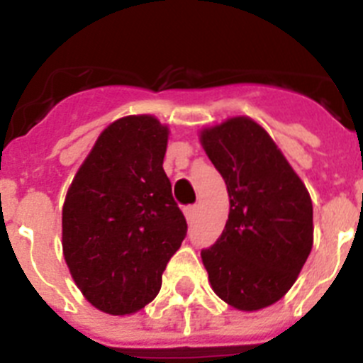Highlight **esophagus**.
<instances>
[{"mask_svg": "<svg viewBox=\"0 0 363 363\" xmlns=\"http://www.w3.org/2000/svg\"><path fill=\"white\" fill-rule=\"evenodd\" d=\"M196 214H198V205H192V207H187V209H185V218H187L189 223L194 221Z\"/></svg>", "mask_w": 363, "mask_h": 363, "instance_id": "esophagus-1", "label": "esophagus"}]
</instances>
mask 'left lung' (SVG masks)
<instances>
[{"label":"left lung","mask_w":363,"mask_h":363,"mask_svg":"<svg viewBox=\"0 0 363 363\" xmlns=\"http://www.w3.org/2000/svg\"><path fill=\"white\" fill-rule=\"evenodd\" d=\"M200 143L229 194L225 229L201 251L209 284L234 309H265L293 287L313 249L309 191L252 118L203 127Z\"/></svg>","instance_id":"left-lung-1"}]
</instances>
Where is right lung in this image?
<instances>
[{
	"mask_svg": "<svg viewBox=\"0 0 363 363\" xmlns=\"http://www.w3.org/2000/svg\"><path fill=\"white\" fill-rule=\"evenodd\" d=\"M169 127L150 114L112 121L67 191L63 258L96 309L134 314L152 301L187 221L163 171Z\"/></svg>",
	"mask_w": 363,
	"mask_h": 363,
	"instance_id": "obj_1",
	"label": "right lung"
}]
</instances>
